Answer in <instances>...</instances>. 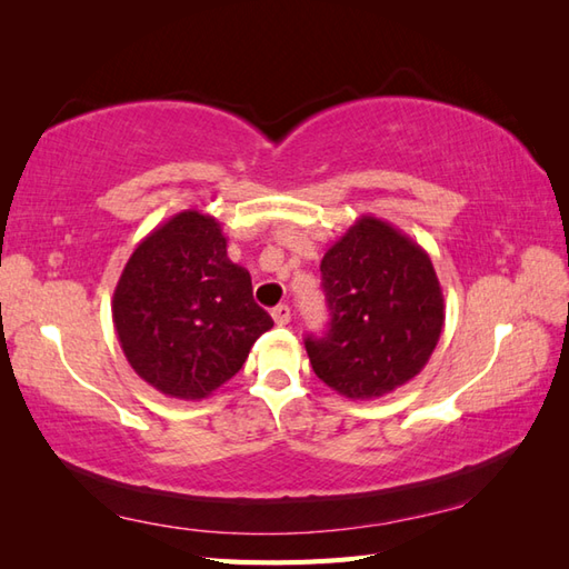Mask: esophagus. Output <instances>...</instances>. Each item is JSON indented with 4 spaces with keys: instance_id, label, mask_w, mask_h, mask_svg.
Listing matches in <instances>:
<instances>
[{
    "instance_id": "obj_1",
    "label": "esophagus",
    "mask_w": 569,
    "mask_h": 569,
    "mask_svg": "<svg viewBox=\"0 0 569 569\" xmlns=\"http://www.w3.org/2000/svg\"><path fill=\"white\" fill-rule=\"evenodd\" d=\"M271 318H273V322L278 325V328H286V325L291 322V308L278 306V308L271 310Z\"/></svg>"
}]
</instances>
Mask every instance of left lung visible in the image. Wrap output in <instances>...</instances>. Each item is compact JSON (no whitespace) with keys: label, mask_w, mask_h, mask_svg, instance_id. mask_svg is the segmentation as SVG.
<instances>
[{"label":"left lung","mask_w":569,"mask_h":569,"mask_svg":"<svg viewBox=\"0 0 569 569\" xmlns=\"http://www.w3.org/2000/svg\"><path fill=\"white\" fill-rule=\"evenodd\" d=\"M320 271L330 322L322 337H306L318 379L352 401H371L418 377L445 325L428 251L361 214L325 253Z\"/></svg>","instance_id":"obj_1"}]
</instances>
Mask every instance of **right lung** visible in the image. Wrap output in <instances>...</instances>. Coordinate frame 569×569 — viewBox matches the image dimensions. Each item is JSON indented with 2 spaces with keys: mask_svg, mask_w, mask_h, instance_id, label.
Masks as SVG:
<instances>
[{
  "mask_svg": "<svg viewBox=\"0 0 569 569\" xmlns=\"http://www.w3.org/2000/svg\"><path fill=\"white\" fill-rule=\"evenodd\" d=\"M112 320L131 369L183 401L220 389L273 328L253 303L249 271L227 257L222 224L200 210L173 214L139 241L117 281Z\"/></svg>",
  "mask_w": 569,
  "mask_h": 569,
  "instance_id": "1",
  "label": "right lung"
}]
</instances>
